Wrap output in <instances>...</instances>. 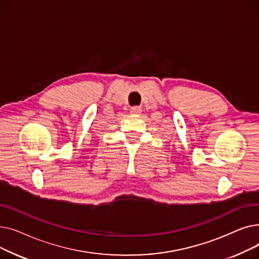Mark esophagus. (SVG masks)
Listing matches in <instances>:
<instances>
[{
    "label": "esophagus",
    "instance_id": "esophagus-1",
    "mask_svg": "<svg viewBox=\"0 0 259 259\" xmlns=\"http://www.w3.org/2000/svg\"><path fill=\"white\" fill-rule=\"evenodd\" d=\"M130 112H131L132 114H140V113L142 112V108L139 107V106H134V107L131 108Z\"/></svg>",
    "mask_w": 259,
    "mask_h": 259
}]
</instances>
